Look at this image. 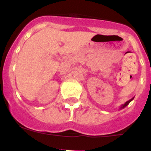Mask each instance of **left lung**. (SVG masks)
<instances>
[{
  "instance_id": "1",
  "label": "left lung",
  "mask_w": 151,
  "mask_h": 151,
  "mask_svg": "<svg viewBox=\"0 0 151 151\" xmlns=\"http://www.w3.org/2000/svg\"><path fill=\"white\" fill-rule=\"evenodd\" d=\"M133 99H134V97H132V99H131V100H129V101H126V102H125V104H122V106H120V108H119V110H122V109H123V108H125V106H127V105H128V104H129V103H130V102H131V101H132V100H133Z\"/></svg>"
}]
</instances>
